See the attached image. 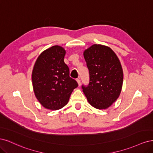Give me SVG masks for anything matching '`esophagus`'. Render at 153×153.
<instances>
[{"label":"esophagus","mask_w":153,"mask_h":153,"mask_svg":"<svg viewBox=\"0 0 153 153\" xmlns=\"http://www.w3.org/2000/svg\"><path fill=\"white\" fill-rule=\"evenodd\" d=\"M76 82H77V83H78V86H80V85H81V82H80V79H76Z\"/></svg>","instance_id":"esophagus-1"}]
</instances>
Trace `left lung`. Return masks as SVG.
I'll list each match as a JSON object with an SVG mask.
<instances>
[{
    "instance_id": "1",
    "label": "left lung",
    "mask_w": 153,
    "mask_h": 153,
    "mask_svg": "<svg viewBox=\"0 0 153 153\" xmlns=\"http://www.w3.org/2000/svg\"><path fill=\"white\" fill-rule=\"evenodd\" d=\"M90 82L83 92L93 107L106 109L117 100L123 83V70L117 55L107 46L92 45L84 52Z\"/></svg>"
}]
</instances>
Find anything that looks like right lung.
<instances>
[{
	"label": "right lung",
	"instance_id": "1",
	"mask_svg": "<svg viewBox=\"0 0 153 153\" xmlns=\"http://www.w3.org/2000/svg\"><path fill=\"white\" fill-rule=\"evenodd\" d=\"M65 54V49L61 46H53L39 55L32 69L34 94L45 108L56 110L64 107L78 87L64 62Z\"/></svg>",
	"mask_w": 153,
	"mask_h": 153
}]
</instances>
